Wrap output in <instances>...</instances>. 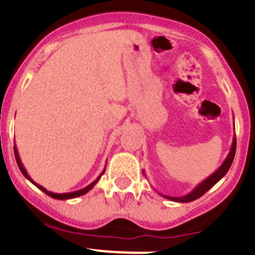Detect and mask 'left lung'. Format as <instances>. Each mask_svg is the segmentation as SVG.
<instances>
[{
	"label": "left lung",
	"instance_id": "1",
	"mask_svg": "<svg viewBox=\"0 0 255 255\" xmlns=\"http://www.w3.org/2000/svg\"><path fill=\"white\" fill-rule=\"evenodd\" d=\"M235 152H236V136H234L233 139V144H231V149H230L229 154H227L226 159L224 161V163L221 164L220 167L215 171V172L212 173L211 176L207 177L206 180L200 182L199 185L195 186L190 193H188L186 195H182V197H170V195H163L161 194L162 197L166 198V199L173 200V202H179V203H188V202H193V200L198 199L202 195H204L212 186L217 184L222 177L225 176L229 171V168L231 167V164H233L234 157H235ZM144 173V172H143Z\"/></svg>",
	"mask_w": 255,
	"mask_h": 255
}]
</instances>
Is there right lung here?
<instances>
[{
    "label": "right lung",
    "instance_id": "right-lung-1",
    "mask_svg": "<svg viewBox=\"0 0 255 255\" xmlns=\"http://www.w3.org/2000/svg\"><path fill=\"white\" fill-rule=\"evenodd\" d=\"M13 153H15V158H16L17 166H19V168H20V171H21V173H22V175H24V176H25L26 179H28L29 181L31 182V184H34V185L37 186V188L39 189V190H42V191H43V193H46L47 195H49V197H52V198H53V199H60V200H65V199H73V198H76V197H80V195H84V194H87L88 191L91 190V189L93 188L94 185H96L97 182H98V180L101 179V176H102L103 173H105V171H106V168H105V170L102 171V173H101L100 176L97 177V179L94 180V181L92 182V184H89V185H88V186H85V188L80 189V190L71 191V193H62V194H57V193H52V191H48V190H47L46 188H43V186H42V185H39V184H37V182H35L34 180L31 179L30 176H29V175H28V172H26V170H25V167H24V166H22V163H21V159H20V157H19V153H17V148H16V145H13Z\"/></svg>",
    "mask_w": 255,
    "mask_h": 255
}]
</instances>
